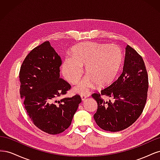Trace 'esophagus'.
I'll return each instance as SVG.
<instances>
[{
  "instance_id": "34e87169",
  "label": "esophagus",
  "mask_w": 160,
  "mask_h": 160,
  "mask_svg": "<svg viewBox=\"0 0 160 160\" xmlns=\"http://www.w3.org/2000/svg\"><path fill=\"white\" fill-rule=\"evenodd\" d=\"M89 94H88V95H86V94H82V95H81V99H82V101H85V99L88 98V97H89Z\"/></svg>"
}]
</instances>
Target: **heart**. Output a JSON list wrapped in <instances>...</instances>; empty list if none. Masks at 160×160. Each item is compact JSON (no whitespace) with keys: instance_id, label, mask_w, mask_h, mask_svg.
I'll return each instance as SVG.
<instances>
[{"instance_id":"obj_1","label":"heart","mask_w":160,"mask_h":160,"mask_svg":"<svg viewBox=\"0 0 160 160\" xmlns=\"http://www.w3.org/2000/svg\"><path fill=\"white\" fill-rule=\"evenodd\" d=\"M71 57L62 64L66 79L74 83L79 79L85 65L87 75L77 83L74 89L81 93L88 92L96 83L99 87L110 84L117 75L123 60V53L115 45L85 42L75 45Z\"/></svg>"}]
</instances>
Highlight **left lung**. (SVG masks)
<instances>
[{
    "label": "left lung",
    "mask_w": 160,
    "mask_h": 160,
    "mask_svg": "<svg viewBox=\"0 0 160 160\" xmlns=\"http://www.w3.org/2000/svg\"><path fill=\"white\" fill-rule=\"evenodd\" d=\"M148 76L142 57L129 45L125 48L122 73L101 93L91 95L98 103L93 118L98 126L109 132L128 128L143 112L146 103ZM105 94L114 99L113 102L100 98Z\"/></svg>",
    "instance_id": "obj_1"
}]
</instances>
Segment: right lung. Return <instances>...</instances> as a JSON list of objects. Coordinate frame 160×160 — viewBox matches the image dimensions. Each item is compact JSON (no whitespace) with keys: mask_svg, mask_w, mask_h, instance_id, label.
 <instances>
[{"mask_svg":"<svg viewBox=\"0 0 160 160\" xmlns=\"http://www.w3.org/2000/svg\"><path fill=\"white\" fill-rule=\"evenodd\" d=\"M62 61L49 41L33 49L19 72L20 94L34 125L49 134L63 132L71 123L81 102L79 95L58 100L71 85L60 78Z\"/></svg>","mask_w":160,"mask_h":160,"instance_id":"obj_1","label":"right lung"}]
</instances>
